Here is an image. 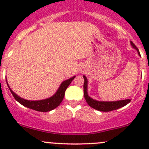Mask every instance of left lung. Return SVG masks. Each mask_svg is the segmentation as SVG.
I'll use <instances>...</instances> for the list:
<instances>
[{
	"instance_id": "1",
	"label": "left lung",
	"mask_w": 149,
	"mask_h": 149,
	"mask_svg": "<svg viewBox=\"0 0 149 149\" xmlns=\"http://www.w3.org/2000/svg\"><path fill=\"white\" fill-rule=\"evenodd\" d=\"M131 45L133 47L136 49H137L138 53L139 55H141L140 52L138 49V47L134 45L133 42H130ZM84 79V98H85L87 104L89 105L91 107L94 108V109H97V110L102 111V112H109V111L115 110L119 108L123 107L125 106L129 102H130V100H120V101L117 102H100L91 99V97H88V94H87V79L85 76H83Z\"/></svg>"
}]
</instances>
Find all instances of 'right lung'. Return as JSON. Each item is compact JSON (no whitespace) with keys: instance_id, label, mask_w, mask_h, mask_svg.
<instances>
[{"instance_id":"right-lung-1","label":"right lung","mask_w":149,"mask_h":149,"mask_svg":"<svg viewBox=\"0 0 149 149\" xmlns=\"http://www.w3.org/2000/svg\"><path fill=\"white\" fill-rule=\"evenodd\" d=\"M75 76H73V77L70 78V79H68V80L64 81L61 84V86L59 87V88H58L57 92L55 94V95L51 97L50 98L40 100V101H29V100L21 98L20 97H19L17 94H15L10 89L8 83H7V85H8L10 92L13 94L15 100L17 102H19L21 104H22L24 107H26L28 108H30L31 109H34V110L39 111V112H49V111L52 110L55 108H56L57 107L59 106L60 104L62 102L64 98V96H65V91L66 88L70 85V84L71 83V81L73 80Z\"/></svg>"}]
</instances>
